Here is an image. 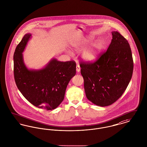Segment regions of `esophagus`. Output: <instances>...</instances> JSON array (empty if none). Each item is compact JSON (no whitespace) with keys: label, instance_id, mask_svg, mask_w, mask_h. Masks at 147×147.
Wrapping results in <instances>:
<instances>
[{"label":"esophagus","instance_id":"1","mask_svg":"<svg viewBox=\"0 0 147 147\" xmlns=\"http://www.w3.org/2000/svg\"><path fill=\"white\" fill-rule=\"evenodd\" d=\"M80 69H80V66L79 65V63H77V65H76V71H77L78 72L80 71Z\"/></svg>","mask_w":147,"mask_h":147}]
</instances>
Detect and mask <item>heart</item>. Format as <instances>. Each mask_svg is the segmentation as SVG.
<instances>
[{
  "label": "heart",
  "instance_id": "obj_1",
  "mask_svg": "<svg viewBox=\"0 0 147 147\" xmlns=\"http://www.w3.org/2000/svg\"><path fill=\"white\" fill-rule=\"evenodd\" d=\"M88 40H84L81 43L76 45L74 46L76 51H80L88 43ZM102 48V45L100 42H96L92 43L88 48L85 49L82 54V57L83 59L89 62H94L98 59V56L100 54L101 49Z\"/></svg>",
  "mask_w": 147,
  "mask_h": 147
}]
</instances>
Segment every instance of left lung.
Listing matches in <instances>:
<instances>
[{
  "label": "left lung",
  "instance_id": "obj_1",
  "mask_svg": "<svg viewBox=\"0 0 147 147\" xmlns=\"http://www.w3.org/2000/svg\"><path fill=\"white\" fill-rule=\"evenodd\" d=\"M106 52L94 62H81V74L88 100L107 107L121 97L132 77L133 60L130 45L117 31Z\"/></svg>",
  "mask_w": 147,
  "mask_h": 147
}]
</instances>
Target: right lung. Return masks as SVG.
Instances as JSON below:
<instances>
[{
	"label": "right lung",
	"instance_id": "add662e5",
	"mask_svg": "<svg viewBox=\"0 0 147 147\" xmlns=\"http://www.w3.org/2000/svg\"><path fill=\"white\" fill-rule=\"evenodd\" d=\"M31 37L25 34L14 53V76L20 92L30 103L47 110L59 107L63 100L70 80L76 74L74 61L60 62L51 59L43 69H29L23 58L27 42Z\"/></svg>",
	"mask_w": 147,
	"mask_h": 147
}]
</instances>
